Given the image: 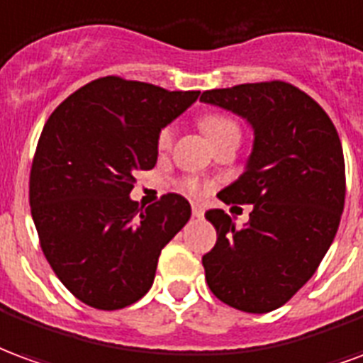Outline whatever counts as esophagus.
Returning <instances> with one entry per match:
<instances>
[{
	"label": "esophagus",
	"instance_id": "1",
	"mask_svg": "<svg viewBox=\"0 0 363 363\" xmlns=\"http://www.w3.org/2000/svg\"><path fill=\"white\" fill-rule=\"evenodd\" d=\"M191 213H193V216H195V218H203V214H205V208H203V205H199V203H193Z\"/></svg>",
	"mask_w": 363,
	"mask_h": 363
}]
</instances>
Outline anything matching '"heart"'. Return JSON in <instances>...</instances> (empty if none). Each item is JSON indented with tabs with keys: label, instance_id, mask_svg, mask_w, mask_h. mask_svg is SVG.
I'll use <instances>...</instances> for the list:
<instances>
[{
	"label": "heart",
	"instance_id": "obj_1",
	"mask_svg": "<svg viewBox=\"0 0 363 363\" xmlns=\"http://www.w3.org/2000/svg\"><path fill=\"white\" fill-rule=\"evenodd\" d=\"M199 125L208 139H211L213 145H218V143L226 141V139H240L242 137V125H240V121L226 112L203 113L199 118ZM172 143H174V125H164L158 131L156 145H158L160 150H168L172 147ZM179 185L189 195H201V193L205 191V187H203L199 179L191 178V176L182 179Z\"/></svg>",
	"mask_w": 363,
	"mask_h": 363
}]
</instances>
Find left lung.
Returning a JSON list of instances; mask_svg holds the SVG:
<instances>
[{
    "label": "left lung",
    "mask_w": 363,
    "mask_h": 363,
    "mask_svg": "<svg viewBox=\"0 0 363 363\" xmlns=\"http://www.w3.org/2000/svg\"><path fill=\"white\" fill-rule=\"evenodd\" d=\"M201 100L255 129L247 170L218 193L226 205H253L250 222L236 228L224 211H207L216 243L203 255L205 279L230 308L267 313L313 277L335 240L346 197L342 145L321 106L284 81L213 89Z\"/></svg>",
    "instance_id": "8db88e82"
}]
</instances>
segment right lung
<instances>
[{"instance_id": "right-lung-1", "label": "right lung", "mask_w": 363, "mask_h": 363, "mask_svg": "<svg viewBox=\"0 0 363 363\" xmlns=\"http://www.w3.org/2000/svg\"><path fill=\"white\" fill-rule=\"evenodd\" d=\"M199 94L100 77L48 118L30 168V213L52 271L86 306L113 311L141 300L162 247L189 220L178 193L147 208L129 193L137 172L155 168L158 131Z\"/></svg>"}]
</instances>
